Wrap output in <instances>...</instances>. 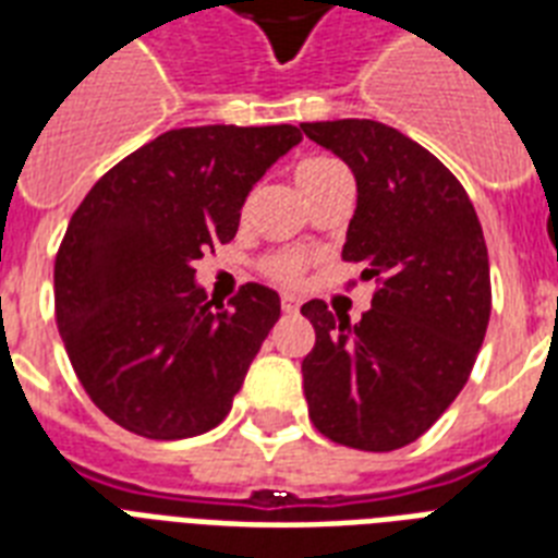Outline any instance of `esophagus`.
Segmentation results:
<instances>
[{
  "mask_svg": "<svg viewBox=\"0 0 558 558\" xmlns=\"http://www.w3.org/2000/svg\"><path fill=\"white\" fill-rule=\"evenodd\" d=\"M280 306H283V313H298V310H301V301H298L295 295H283L280 298Z\"/></svg>",
  "mask_w": 558,
  "mask_h": 558,
  "instance_id": "1",
  "label": "esophagus"
}]
</instances>
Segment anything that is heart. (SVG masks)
Here are the masks:
<instances>
[{
	"instance_id": "b5f03b06",
	"label": "heart",
	"mask_w": 558,
	"mask_h": 558,
	"mask_svg": "<svg viewBox=\"0 0 558 558\" xmlns=\"http://www.w3.org/2000/svg\"><path fill=\"white\" fill-rule=\"evenodd\" d=\"M336 170H341L339 161L332 159H306L298 165V187L304 191V187L315 185V182H322L324 177H330V173H336ZM269 271L275 275L278 280H283V283H292V280L301 278V271H304V260L301 257H295V254H278V257H271L269 260Z\"/></svg>"
}]
</instances>
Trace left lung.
Segmentation results:
<instances>
[{
  "instance_id": "left-lung-1",
  "label": "left lung",
  "mask_w": 558,
  "mask_h": 558,
  "mask_svg": "<svg viewBox=\"0 0 558 558\" xmlns=\"http://www.w3.org/2000/svg\"><path fill=\"white\" fill-rule=\"evenodd\" d=\"M301 130L353 170L356 214L341 257L379 280L359 324L324 301L301 306L315 327L301 365L310 416L350 449H402L454 402L484 344V231L446 165L393 126L341 118Z\"/></svg>"
}]
</instances>
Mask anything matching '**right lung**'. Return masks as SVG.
Instances as JSON below:
<instances>
[{
    "label": "right lung",
    "mask_w": 558,
    "mask_h": 558,
    "mask_svg": "<svg viewBox=\"0 0 558 558\" xmlns=\"http://www.w3.org/2000/svg\"><path fill=\"white\" fill-rule=\"evenodd\" d=\"M301 130L185 126L118 161L86 193L54 263L57 327L92 402L150 440L226 420L280 318V295L245 283L214 310L193 263L234 240L245 196Z\"/></svg>",
    "instance_id": "right-lung-1"
}]
</instances>
